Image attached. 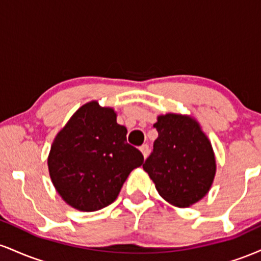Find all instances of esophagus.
Listing matches in <instances>:
<instances>
[{"label":"esophagus","instance_id":"esophagus-1","mask_svg":"<svg viewBox=\"0 0 261 261\" xmlns=\"http://www.w3.org/2000/svg\"><path fill=\"white\" fill-rule=\"evenodd\" d=\"M140 149H141V152H142L143 157L147 158V155H148V153H149V147H148V145H142V146H141V147H140Z\"/></svg>","mask_w":261,"mask_h":261}]
</instances>
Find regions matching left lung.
<instances>
[{
  "label": "left lung",
  "mask_w": 261,
  "mask_h": 261,
  "mask_svg": "<svg viewBox=\"0 0 261 261\" xmlns=\"http://www.w3.org/2000/svg\"><path fill=\"white\" fill-rule=\"evenodd\" d=\"M153 126L158 137L143 169L166 201L188 207L201 200L214 182L216 160L211 142L188 115H160Z\"/></svg>",
  "instance_id": "8db88e82"
}]
</instances>
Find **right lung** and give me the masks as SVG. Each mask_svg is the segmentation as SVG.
<instances>
[{
  "mask_svg": "<svg viewBox=\"0 0 261 261\" xmlns=\"http://www.w3.org/2000/svg\"><path fill=\"white\" fill-rule=\"evenodd\" d=\"M126 134L113 108L95 100L71 116L47 157L50 178L66 203L93 212L115 201L131 170L143 163L142 153L126 142Z\"/></svg>",
  "mask_w": 261,
  "mask_h": 261,
  "instance_id": "1",
  "label": "right lung"
}]
</instances>
